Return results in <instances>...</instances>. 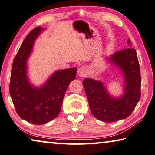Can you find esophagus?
Returning <instances> with one entry per match:
<instances>
[{
    "label": "esophagus",
    "instance_id": "obj_1",
    "mask_svg": "<svg viewBox=\"0 0 155 155\" xmlns=\"http://www.w3.org/2000/svg\"><path fill=\"white\" fill-rule=\"evenodd\" d=\"M78 74L79 75V76H80V77L84 78L89 74V68L85 66L80 67L78 71Z\"/></svg>",
    "mask_w": 155,
    "mask_h": 155
}]
</instances>
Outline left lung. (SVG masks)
I'll return each mask as SVG.
<instances>
[{
    "label": "left lung",
    "mask_w": 155,
    "mask_h": 155,
    "mask_svg": "<svg viewBox=\"0 0 155 155\" xmlns=\"http://www.w3.org/2000/svg\"><path fill=\"white\" fill-rule=\"evenodd\" d=\"M131 43L129 39L128 44ZM119 66L124 75V93L120 98L109 95L101 81L85 78V92L91 113L98 120L114 122L131 115L140 98L141 78L140 66L136 50L129 48L114 53L109 58Z\"/></svg>",
    "instance_id": "8db88e82"
}]
</instances>
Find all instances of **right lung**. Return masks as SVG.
Wrapping results in <instances>:
<instances>
[{
    "instance_id": "1",
    "label": "right lung",
    "mask_w": 155,
    "mask_h": 155,
    "mask_svg": "<svg viewBox=\"0 0 155 155\" xmlns=\"http://www.w3.org/2000/svg\"><path fill=\"white\" fill-rule=\"evenodd\" d=\"M42 30L40 26L33 29L22 42L13 61L10 82V96L18 115L34 124H45L59 115L65 94L77 72L76 67L56 71L40 88L29 83L26 61Z\"/></svg>"
}]
</instances>
